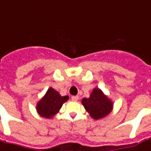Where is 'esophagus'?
Listing matches in <instances>:
<instances>
[{
    "label": "esophagus",
    "mask_w": 151,
    "mask_h": 151,
    "mask_svg": "<svg viewBox=\"0 0 151 151\" xmlns=\"http://www.w3.org/2000/svg\"><path fill=\"white\" fill-rule=\"evenodd\" d=\"M71 99H72V101H77L78 100V96H73V97H71Z\"/></svg>",
    "instance_id": "34e87169"
}]
</instances>
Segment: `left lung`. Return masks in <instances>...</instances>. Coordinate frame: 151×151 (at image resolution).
<instances>
[{
  "label": "left lung",
  "mask_w": 151,
  "mask_h": 151,
  "mask_svg": "<svg viewBox=\"0 0 151 151\" xmlns=\"http://www.w3.org/2000/svg\"><path fill=\"white\" fill-rule=\"evenodd\" d=\"M82 103L90 116L95 120L103 118L112 109V102L100 89L94 88L89 98H83Z\"/></svg>",
  "instance_id": "1"
}]
</instances>
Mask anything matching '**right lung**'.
Returning <instances> with one entry per match:
<instances>
[{
	"label": "right lung",
	"mask_w": 151,
	"mask_h": 151,
	"mask_svg": "<svg viewBox=\"0 0 151 151\" xmlns=\"http://www.w3.org/2000/svg\"><path fill=\"white\" fill-rule=\"evenodd\" d=\"M68 99V96L61 97L60 94L54 88L48 89L45 96L37 104V111L41 116L51 118L61 108L63 103Z\"/></svg>",
	"instance_id": "right-lung-1"
}]
</instances>
